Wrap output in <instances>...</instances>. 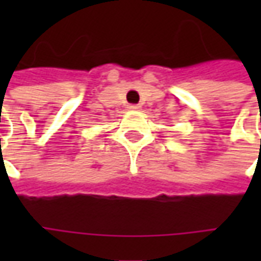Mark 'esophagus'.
Returning <instances> with one entry per match:
<instances>
[{
  "label": "esophagus",
  "mask_w": 261,
  "mask_h": 261,
  "mask_svg": "<svg viewBox=\"0 0 261 261\" xmlns=\"http://www.w3.org/2000/svg\"><path fill=\"white\" fill-rule=\"evenodd\" d=\"M140 108H141L140 105H130V106H128V109H130V110H138Z\"/></svg>",
  "instance_id": "esophagus-1"
}]
</instances>
